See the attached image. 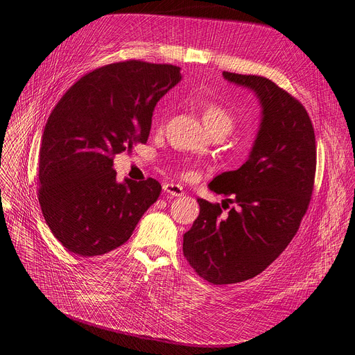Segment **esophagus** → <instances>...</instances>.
Wrapping results in <instances>:
<instances>
[{
    "label": "esophagus",
    "mask_w": 355,
    "mask_h": 355,
    "mask_svg": "<svg viewBox=\"0 0 355 355\" xmlns=\"http://www.w3.org/2000/svg\"><path fill=\"white\" fill-rule=\"evenodd\" d=\"M163 189L167 195H172V196H183L184 195L183 188L180 187V184H176V183H166V184H163Z\"/></svg>",
    "instance_id": "34e87169"
}]
</instances>
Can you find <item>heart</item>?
<instances>
[{
  "mask_svg": "<svg viewBox=\"0 0 355 355\" xmlns=\"http://www.w3.org/2000/svg\"><path fill=\"white\" fill-rule=\"evenodd\" d=\"M202 118H204L205 127L209 130L212 127H224L227 130L232 128L234 118L230 111L218 103H207L202 108Z\"/></svg>",
  "mask_w": 355,
  "mask_h": 355,
  "instance_id": "1",
  "label": "heart"
}]
</instances>
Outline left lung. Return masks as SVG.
<instances>
[{"label": "left lung", "instance_id": "8db88e82", "mask_svg": "<svg viewBox=\"0 0 355 355\" xmlns=\"http://www.w3.org/2000/svg\"><path fill=\"white\" fill-rule=\"evenodd\" d=\"M223 76L257 95L261 123L247 162L209 183L237 207L224 214L225 205L198 198L199 216L183 235L184 257L212 284L248 280L282 254L308 211L316 171L315 132L305 107L267 78Z\"/></svg>", "mask_w": 355, "mask_h": 355}]
</instances>
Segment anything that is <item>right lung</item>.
I'll use <instances>...</instances> for the list:
<instances>
[{
  "instance_id": "obj_1",
  "label": "right lung",
  "mask_w": 355,
  "mask_h": 355,
  "mask_svg": "<svg viewBox=\"0 0 355 355\" xmlns=\"http://www.w3.org/2000/svg\"><path fill=\"white\" fill-rule=\"evenodd\" d=\"M182 79L180 67L140 60L105 64L66 91L46 123L39 202L55 239L94 257L123 245L157 200L156 179L116 182L114 156L147 143L159 99Z\"/></svg>"
}]
</instances>
